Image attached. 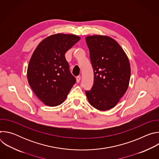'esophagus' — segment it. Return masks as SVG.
<instances>
[{
	"instance_id": "34e87169",
	"label": "esophagus",
	"mask_w": 159,
	"mask_h": 159,
	"mask_svg": "<svg viewBox=\"0 0 159 159\" xmlns=\"http://www.w3.org/2000/svg\"><path fill=\"white\" fill-rule=\"evenodd\" d=\"M80 79H81V77L80 76H77L76 77V81L77 83H79L80 81Z\"/></svg>"
}]
</instances>
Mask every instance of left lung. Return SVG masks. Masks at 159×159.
<instances>
[{"mask_svg":"<svg viewBox=\"0 0 159 159\" xmlns=\"http://www.w3.org/2000/svg\"><path fill=\"white\" fill-rule=\"evenodd\" d=\"M94 70L92 89L85 91L89 104L99 111L114 107L128 89L131 68L118 43L102 35L85 38Z\"/></svg>","mask_w":159,"mask_h":159,"instance_id":"8db88e82","label":"left lung"}]
</instances>
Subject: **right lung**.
<instances>
[{
	"mask_svg": "<svg viewBox=\"0 0 159 159\" xmlns=\"http://www.w3.org/2000/svg\"><path fill=\"white\" fill-rule=\"evenodd\" d=\"M80 39L75 34L57 33L44 39L34 50L28 66V81L45 105L62 104L75 83L65 54Z\"/></svg>",
	"mask_w": 159,
	"mask_h": 159,
	"instance_id": "right-lung-1",
	"label": "right lung"
}]
</instances>
